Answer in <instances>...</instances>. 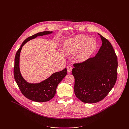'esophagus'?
Returning a JSON list of instances; mask_svg holds the SVG:
<instances>
[{
    "label": "esophagus",
    "mask_w": 129,
    "mask_h": 129,
    "mask_svg": "<svg viewBox=\"0 0 129 129\" xmlns=\"http://www.w3.org/2000/svg\"><path fill=\"white\" fill-rule=\"evenodd\" d=\"M72 69V67L71 66H68L67 67V70L68 73H70V72H71Z\"/></svg>",
    "instance_id": "34e87169"
}]
</instances>
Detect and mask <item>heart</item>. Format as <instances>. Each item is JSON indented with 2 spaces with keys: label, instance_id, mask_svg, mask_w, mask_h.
<instances>
[{
  "label": "heart",
  "instance_id": "obj_1",
  "mask_svg": "<svg viewBox=\"0 0 129 129\" xmlns=\"http://www.w3.org/2000/svg\"><path fill=\"white\" fill-rule=\"evenodd\" d=\"M98 42L85 35H78L66 41L63 45V53L66 55L79 51L77 60L80 62L88 60L98 48Z\"/></svg>",
  "mask_w": 129,
  "mask_h": 129
}]
</instances>
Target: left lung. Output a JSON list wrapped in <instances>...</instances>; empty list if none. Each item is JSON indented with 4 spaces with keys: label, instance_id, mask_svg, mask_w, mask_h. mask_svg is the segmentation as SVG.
Segmentation results:
<instances>
[{
    "label": "left lung",
    "instance_id": "8db88e82",
    "mask_svg": "<svg viewBox=\"0 0 129 129\" xmlns=\"http://www.w3.org/2000/svg\"><path fill=\"white\" fill-rule=\"evenodd\" d=\"M102 45L94 57L73 64L74 91L82 102L95 103L103 100L114 87L117 76V58L106 38L99 34Z\"/></svg>",
    "mask_w": 129,
    "mask_h": 129
}]
</instances>
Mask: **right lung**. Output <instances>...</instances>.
<instances>
[{
    "label": "right lung",
    "mask_w": 129,
    "mask_h": 129,
    "mask_svg": "<svg viewBox=\"0 0 129 129\" xmlns=\"http://www.w3.org/2000/svg\"><path fill=\"white\" fill-rule=\"evenodd\" d=\"M52 31L38 33L26 38L18 50L15 57L14 76L15 81L22 94L27 99L36 102H45L52 99L56 92L59 83L67 75V69L55 72L48 79L39 83H29L22 77L19 69V57L22 46L28 41L37 37L51 34Z\"/></svg>",
    "instance_id": "add662e5"
}]
</instances>
